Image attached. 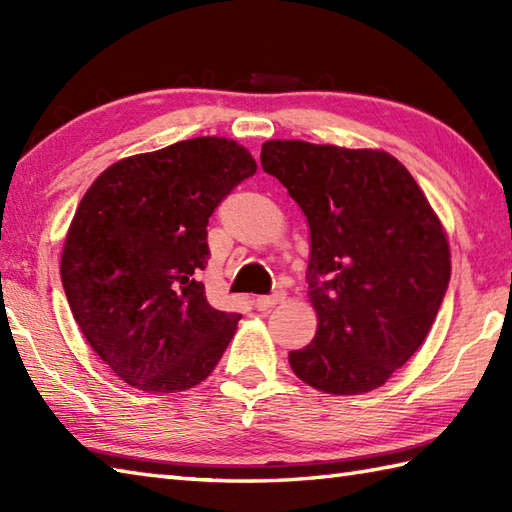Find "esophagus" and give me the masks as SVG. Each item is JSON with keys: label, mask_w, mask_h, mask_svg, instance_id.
I'll return each mask as SVG.
<instances>
[{"label": "esophagus", "mask_w": 512, "mask_h": 512, "mask_svg": "<svg viewBox=\"0 0 512 512\" xmlns=\"http://www.w3.org/2000/svg\"><path fill=\"white\" fill-rule=\"evenodd\" d=\"M284 299H286V290L281 288V286H277L273 292H270V295L255 297V306H257L259 310H268V308L277 306V303L284 301Z\"/></svg>", "instance_id": "34e87169"}]
</instances>
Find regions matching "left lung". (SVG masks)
<instances>
[{
    "label": "left lung",
    "instance_id": "8db88e82",
    "mask_svg": "<svg viewBox=\"0 0 512 512\" xmlns=\"http://www.w3.org/2000/svg\"><path fill=\"white\" fill-rule=\"evenodd\" d=\"M262 167L310 226L308 295L319 317L288 363L336 396L385 385L427 339L451 279L449 242L400 162L374 149L268 140Z\"/></svg>",
    "mask_w": 512,
    "mask_h": 512
}]
</instances>
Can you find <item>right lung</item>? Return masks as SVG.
I'll list each match as a JSON object with an SVG mask.
<instances>
[{"mask_svg": "<svg viewBox=\"0 0 512 512\" xmlns=\"http://www.w3.org/2000/svg\"><path fill=\"white\" fill-rule=\"evenodd\" d=\"M248 151L202 136L116 162L74 213L61 255L70 310L127 385L171 394L202 383L242 314L206 301V224L253 176Z\"/></svg>", "mask_w": 512, "mask_h": 512, "instance_id": "1", "label": "right lung"}]
</instances>
